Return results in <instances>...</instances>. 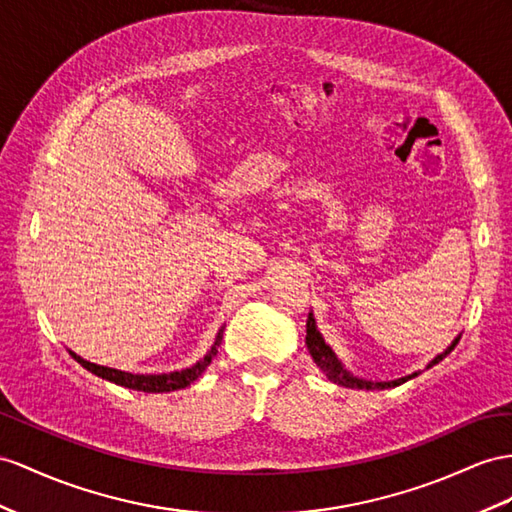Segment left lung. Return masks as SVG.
<instances>
[{"label": "left lung", "instance_id": "1", "mask_svg": "<svg viewBox=\"0 0 512 512\" xmlns=\"http://www.w3.org/2000/svg\"><path fill=\"white\" fill-rule=\"evenodd\" d=\"M458 339H461V337H456L454 342L441 352V355H437L435 359H432V361L428 363V368H432V365H437L441 359L448 357L450 352L454 350V346L458 344ZM305 342H307V348H309V355L313 357V361H316L318 368H320L326 376H329L333 383L342 385V387H350V389H389V387H398V385H402V383H406V381H411V378L417 376V372H413V374H409V376L396 378V381H383V383L363 381V378L352 376V374L344 368L342 361H339V359L335 357L333 348L324 342V337L320 335L318 326H316V318H313V313H309V318H307V337H305Z\"/></svg>", "mask_w": 512, "mask_h": 512}]
</instances>
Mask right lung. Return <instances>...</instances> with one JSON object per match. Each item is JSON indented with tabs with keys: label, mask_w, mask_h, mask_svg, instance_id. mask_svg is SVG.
<instances>
[{
	"label": "right lung",
	"mask_w": 512,
	"mask_h": 512,
	"mask_svg": "<svg viewBox=\"0 0 512 512\" xmlns=\"http://www.w3.org/2000/svg\"><path fill=\"white\" fill-rule=\"evenodd\" d=\"M222 331L220 329L216 335V342L214 346L209 348L207 355L196 361L194 365L186 370H179V372H168V374H131V372H123V370H114V368H106V365H97V363H90L86 359H82L80 355H75L73 350H69V355L86 368L88 372H93L99 378H106V381L114 383V385H121L127 389H138V391H147V393H164V391H175V389H183L188 387L190 383H194L196 378H199L205 370L207 365L212 363V359L216 357L218 346L222 342Z\"/></svg>",
	"instance_id": "add662e5"
}]
</instances>
